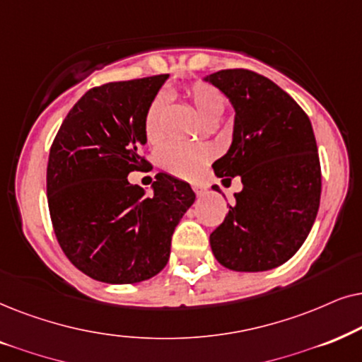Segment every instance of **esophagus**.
Segmentation results:
<instances>
[{"mask_svg":"<svg viewBox=\"0 0 362 362\" xmlns=\"http://www.w3.org/2000/svg\"><path fill=\"white\" fill-rule=\"evenodd\" d=\"M192 189H194L197 195H204L206 192V187L202 185V184H192Z\"/></svg>","mask_w":362,"mask_h":362,"instance_id":"obj_1","label":"esophagus"}]
</instances>
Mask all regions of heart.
Wrapping results in <instances>:
<instances>
[{
    "mask_svg": "<svg viewBox=\"0 0 362 362\" xmlns=\"http://www.w3.org/2000/svg\"><path fill=\"white\" fill-rule=\"evenodd\" d=\"M185 98L189 99L192 107L199 114L204 122H214L225 112L226 100L218 89L214 86L195 81L185 88ZM167 110V98L163 94H157L148 105L146 114V136L148 141H158L162 136L163 115ZM211 157L210 147L200 144L187 142H167L158 148V163L167 172L178 177H194L202 170L206 160Z\"/></svg>",
    "mask_w": 362,
    "mask_h": 362,
    "instance_id": "obj_1",
    "label": "heart"
}]
</instances>
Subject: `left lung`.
<instances>
[{
	"mask_svg": "<svg viewBox=\"0 0 362 362\" xmlns=\"http://www.w3.org/2000/svg\"><path fill=\"white\" fill-rule=\"evenodd\" d=\"M205 81L237 112L233 142L214 170L243 184L211 231V252L225 268L267 272L288 262L315 223L321 199L315 132L300 104L258 72L221 69Z\"/></svg>",
	"mask_w": 362,
	"mask_h": 362,
	"instance_id": "left-lung-1",
	"label": "left lung"
}]
</instances>
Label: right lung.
Here are the masks:
<instances>
[{"label":"right lung","mask_w":362,"mask_h":362,"mask_svg":"<svg viewBox=\"0 0 362 362\" xmlns=\"http://www.w3.org/2000/svg\"><path fill=\"white\" fill-rule=\"evenodd\" d=\"M168 74L95 86L52 141L47 205L57 243L84 274L129 285L160 272L173 230L195 202L187 182L157 173L153 194L127 175L151 165L141 148L146 114Z\"/></svg>","instance_id":"add662e5"}]
</instances>
